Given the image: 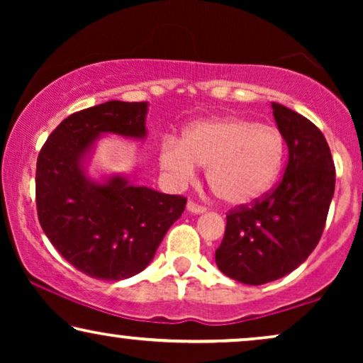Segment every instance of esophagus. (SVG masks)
Returning a JSON list of instances; mask_svg holds the SVG:
<instances>
[{
    "instance_id": "esophagus-1",
    "label": "esophagus",
    "mask_w": 363,
    "mask_h": 363,
    "mask_svg": "<svg viewBox=\"0 0 363 363\" xmlns=\"http://www.w3.org/2000/svg\"><path fill=\"white\" fill-rule=\"evenodd\" d=\"M186 210L190 211L191 215H201V213L206 211V208H203V206H200V205H195V203H193V201H188Z\"/></svg>"
}]
</instances>
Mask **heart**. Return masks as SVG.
<instances>
[{"instance_id":"b5f03b06","label":"heart","mask_w":363,"mask_h":363,"mask_svg":"<svg viewBox=\"0 0 363 363\" xmlns=\"http://www.w3.org/2000/svg\"><path fill=\"white\" fill-rule=\"evenodd\" d=\"M286 142L276 127L241 117L211 118L193 123L182 142L165 138L158 163L175 186L208 167L215 195L228 206L245 208L259 201L274 186L284 165Z\"/></svg>"}]
</instances>
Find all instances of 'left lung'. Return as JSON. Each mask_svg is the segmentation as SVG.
Listing matches in <instances>:
<instances>
[{"label": "left lung", "instance_id": "left-lung-1", "mask_svg": "<svg viewBox=\"0 0 363 363\" xmlns=\"http://www.w3.org/2000/svg\"><path fill=\"white\" fill-rule=\"evenodd\" d=\"M271 107L289 150L284 177L264 200L226 216L215 255L223 274L250 286L281 279L309 257L324 231L335 190L324 133L282 104Z\"/></svg>", "mask_w": 363, "mask_h": 363}]
</instances>
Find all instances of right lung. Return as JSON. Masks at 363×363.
<instances>
[{"mask_svg":"<svg viewBox=\"0 0 363 363\" xmlns=\"http://www.w3.org/2000/svg\"><path fill=\"white\" fill-rule=\"evenodd\" d=\"M148 102L108 101L69 116L41 148L36 205L43 231L84 274L121 281L150 264L186 198L137 185L122 173L91 177L99 138H147Z\"/></svg>","mask_w":363,"mask_h":363,"instance_id":"right-lung-1","label":"right lung"}]
</instances>
